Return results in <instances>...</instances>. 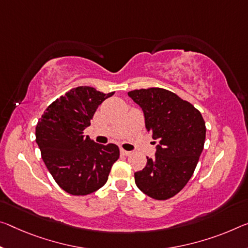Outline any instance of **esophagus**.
Masks as SVG:
<instances>
[{"mask_svg":"<svg viewBox=\"0 0 248 248\" xmlns=\"http://www.w3.org/2000/svg\"><path fill=\"white\" fill-rule=\"evenodd\" d=\"M120 152H121V155H131V152L130 151H127V150H124V149H121L120 150Z\"/></svg>","mask_w":248,"mask_h":248,"instance_id":"34e87169","label":"esophagus"}]
</instances>
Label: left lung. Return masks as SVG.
Returning <instances> with one entry per match:
<instances>
[{"instance_id": "1", "label": "left lung", "mask_w": 248, "mask_h": 248, "mask_svg": "<svg viewBox=\"0 0 248 248\" xmlns=\"http://www.w3.org/2000/svg\"><path fill=\"white\" fill-rule=\"evenodd\" d=\"M128 96L143 110L145 128L159 140L155 156L135 173L137 186L155 200H168L186 186L205 141L201 112L186 100L163 88L136 89ZM155 143V142H153Z\"/></svg>"}]
</instances>
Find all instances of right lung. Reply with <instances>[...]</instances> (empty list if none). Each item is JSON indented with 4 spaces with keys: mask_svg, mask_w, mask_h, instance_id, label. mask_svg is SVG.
<instances>
[{
    "mask_svg": "<svg viewBox=\"0 0 248 248\" xmlns=\"http://www.w3.org/2000/svg\"><path fill=\"white\" fill-rule=\"evenodd\" d=\"M115 93L88 86L73 88L50 104L36 125V142L54 180L73 195H87L105 186L112 164L119 159L116 144H99L84 130L96 110Z\"/></svg>",
    "mask_w": 248,
    "mask_h": 248,
    "instance_id": "right-lung-1",
    "label": "right lung"
}]
</instances>
